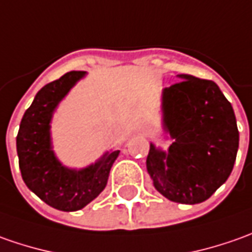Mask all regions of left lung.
I'll use <instances>...</instances> for the list:
<instances>
[{"label":"left lung","mask_w":252,"mask_h":252,"mask_svg":"<svg viewBox=\"0 0 252 252\" xmlns=\"http://www.w3.org/2000/svg\"><path fill=\"white\" fill-rule=\"evenodd\" d=\"M161 93L167 151L151 143L146 169L167 199L194 205L206 201L226 183L239 151L233 107L213 81L180 74Z\"/></svg>","instance_id":"1"}]
</instances>
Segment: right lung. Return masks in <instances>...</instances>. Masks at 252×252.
I'll list each match as a JSON object with an SVG mask.
<instances>
[{
	"label": "right lung",
	"mask_w": 252,
	"mask_h": 252,
	"mask_svg": "<svg viewBox=\"0 0 252 252\" xmlns=\"http://www.w3.org/2000/svg\"><path fill=\"white\" fill-rule=\"evenodd\" d=\"M86 72L71 71L43 86L25 111L16 136V152L25 184L41 201L64 212L85 208L106 188L120 151L106 152L83 169L58 160L51 142V120L60 101Z\"/></svg>",
	"instance_id": "1"
}]
</instances>
